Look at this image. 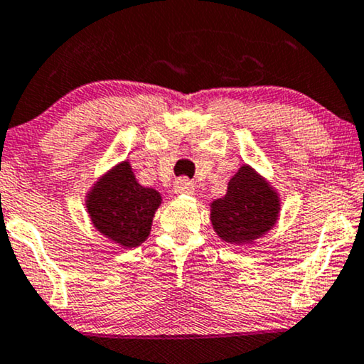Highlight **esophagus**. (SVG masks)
<instances>
[{
  "instance_id": "obj_1",
  "label": "esophagus",
  "mask_w": 364,
  "mask_h": 364,
  "mask_svg": "<svg viewBox=\"0 0 364 364\" xmlns=\"http://www.w3.org/2000/svg\"><path fill=\"white\" fill-rule=\"evenodd\" d=\"M173 190L174 193H178V195H193V191H195V185H193L188 178H179L178 181L174 183Z\"/></svg>"
}]
</instances>
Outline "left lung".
Wrapping results in <instances>:
<instances>
[{"mask_svg":"<svg viewBox=\"0 0 364 364\" xmlns=\"http://www.w3.org/2000/svg\"><path fill=\"white\" fill-rule=\"evenodd\" d=\"M210 206L216 235L233 245H245L277 223L280 198L254 168L243 164L228 181L227 195Z\"/></svg>","mask_w":364,"mask_h":364,"instance_id":"left-lung-1","label":"left lung"}]
</instances>
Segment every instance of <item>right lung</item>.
Returning <instances> with one entry per match:
<instances>
[{"instance_id":"obj_1","label":"right lung","mask_w":364,"mask_h":364,"mask_svg":"<svg viewBox=\"0 0 364 364\" xmlns=\"http://www.w3.org/2000/svg\"><path fill=\"white\" fill-rule=\"evenodd\" d=\"M159 205V193L139 185L127 161L105 173L85 198L95 230L124 248L141 245L149 237Z\"/></svg>"}]
</instances>
